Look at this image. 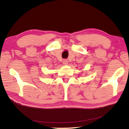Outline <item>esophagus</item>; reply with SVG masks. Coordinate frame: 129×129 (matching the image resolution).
<instances>
[{
  "label": "esophagus",
  "instance_id": "34e87169",
  "mask_svg": "<svg viewBox=\"0 0 129 129\" xmlns=\"http://www.w3.org/2000/svg\"><path fill=\"white\" fill-rule=\"evenodd\" d=\"M62 64H64V65H68V60H67L65 59V60H63V61H62Z\"/></svg>",
  "mask_w": 129,
  "mask_h": 129
}]
</instances>
